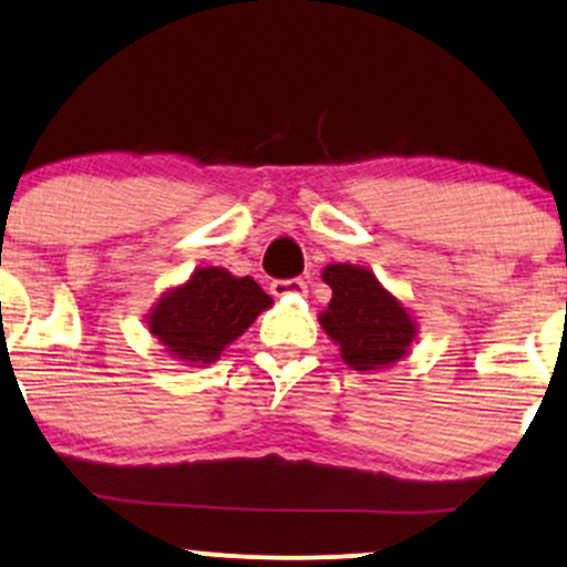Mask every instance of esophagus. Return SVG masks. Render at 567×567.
<instances>
[{
  "label": "esophagus",
  "mask_w": 567,
  "mask_h": 567,
  "mask_svg": "<svg viewBox=\"0 0 567 567\" xmlns=\"http://www.w3.org/2000/svg\"><path fill=\"white\" fill-rule=\"evenodd\" d=\"M308 284L302 278H278V281L270 284V291L276 297H286V295H305Z\"/></svg>",
  "instance_id": "esophagus-1"
}]
</instances>
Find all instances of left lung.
Instances as JSON below:
<instances>
[{"label": "left lung", "instance_id": "1", "mask_svg": "<svg viewBox=\"0 0 567 567\" xmlns=\"http://www.w3.org/2000/svg\"><path fill=\"white\" fill-rule=\"evenodd\" d=\"M323 281L331 286V302L321 312V326L339 344L344 363L358 371H377L401 361L416 326L374 272L337 262L323 270Z\"/></svg>", "mask_w": 567, "mask_h": 567}]
</instances>
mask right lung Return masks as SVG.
Masks as SVG:
<instances>
[{"label":"right lung","instance_id":"1","mask_svg":"<svg viewBox=\"0 0 567 567\" xmlns=\"http://www.w3.org/2000/svg\"><path fill=\"white\" fill-rule=\"evenodd\" d=\"M270 305L272 299L255 278H236L225 268H198L188 284L158 299L148 329L179 361L212 363Z\"/></svg>","mask_w":567,"mask_h":567}]
</instances>
